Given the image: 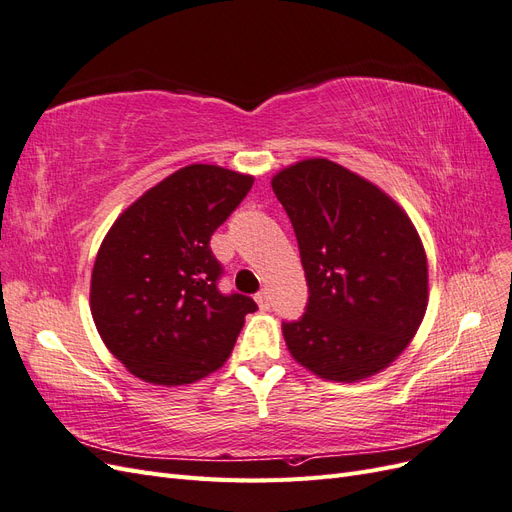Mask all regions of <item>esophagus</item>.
Returning a JSON list of instances; mask_svg holds the SVG:
<instances>
[{
	"mask_svg": "<svg viewBox=\"0 0 512 512\" xmlns=\"http://www.w3.org/2000/svg\"><path fill=\"white\" fill-rule=\"evenodd\" d=\"M256 303H258V307L262 309V312H267V309H271V294H269V290H260L256 294Z\"/></svg>",
	"mask_w": 512,
	"mask_h": 512,
	"instance_id": "1",
	"label": "esophagus"
}]
</instances>
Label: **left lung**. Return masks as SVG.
<instances>
[{
	"label": "left lung",
	"mask_w": 512,
	"mask_h": 512,
	"mask_svg": "<svg viewBox=\"0 0 512 512\" xmlns=\"http://www.w3.org/2000/svg\"><path fill=\"white\" fill-rule=\"evenodd\" d=\"M299 241L309 288L286 346L314 376L361 382L408 348L429 303L427 254L393 196L327 158H307L271 179Z\"/></svg>",
	"instance_id": "1"
}]
</instances>
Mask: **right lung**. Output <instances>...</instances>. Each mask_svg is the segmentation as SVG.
<instances>
[{"label": "right lung", "instance_id": "1", "mask_svg": "<svg viewBox=\"0 0 512 512\" xmlns=\"http://www.w3.org/2000/svg\"><path fill=\"white\" fill-rule=\"evenodd\" d=\"M252 175L218 164L175 170L123 209L91 271L89 307L104 346L158 386L218 371L256 303L224 297L209 241L250 192Z\"/></svg>", "mask_w": 512, "mask_h": 512}]
</instances>
